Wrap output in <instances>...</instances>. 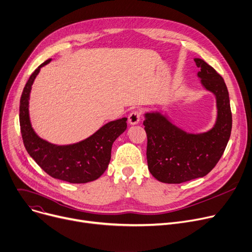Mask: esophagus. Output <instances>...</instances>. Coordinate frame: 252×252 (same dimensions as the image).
<instances>
[{"label": "esophagus", "mask_w": 252, "mask_h": 252, "mask_svg": "<svg viewBox=\"0 0 252 252\" xmlns=\"http://www.w3.org/2000/svg\"><path fill=\"white\" fill-rule=\"evenodd\" d=\"M141 115H142V113H141L140 110H133V111H131L129 113V115H128V123L130 125H132V126L139 124V122L141 120Z\"/></svg>", "instance_id": "34e87169"}]
</instances>
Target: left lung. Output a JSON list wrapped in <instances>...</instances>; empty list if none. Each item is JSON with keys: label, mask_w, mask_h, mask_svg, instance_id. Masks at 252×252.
<instances>
[{"label": "left lung", "mask_w": 252, "mask_h": 252, "mask_svg": "<svg viewBox=\"0 0 252 252\" xmlns=\"http://www.w3.org/2000/svg\"><path fill=\"white\" fill-rule=\"evenodd\" d=\"M204 87L217 98L215 126L204 133H188L161 113H146L148 168L164 183H182L207 175L221 159L232 129L229 93L224 79L204 60L194 59Z\"/></svg>", "instance_id": "left-lung-1"}]
</instances>
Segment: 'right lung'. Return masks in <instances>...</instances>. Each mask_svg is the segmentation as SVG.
I'll use <instances>...</instances> for the list:
<instances>
[{
	"instance_id": "obj_1",
	"label": "right lung",
	"mask_w": 252,
	"mask_h": 252,
	"mask_svg": "<svg viewBox=\"0 0 252 252\" xmlns=\"http://www.w3.org/2000/svg\"><path fill=\"white\" fill-rule=\"evenodd\" d=\"M49 61L31 74L21 95L19 121L23 144L28 154L49 176L71 183L93 181L107 169L112 144L126 129V119L110 122L88 139L74 145L56 146L40 139L31 127L28 100L33 81Z\"/></svg>"
}]
</instances>
